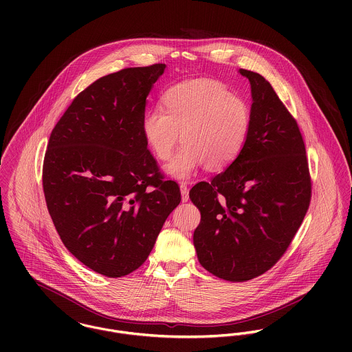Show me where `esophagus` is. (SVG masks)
Masks as SVG:
<instances>
[{"mask_svg":"<svg viewBox=\"0 0 352 352\" xmlns=\"http://www.w3.org/2000/svg\"><path fill=\"white\" fill-rule=\"evenodd\" d=\"M180 191H182V201H188V199H190V190H188L187 184L182 183V184H180Z\"/></svg>","mask_w":352,"mask_h":352,"instance_id":"esophagus-1","label":"esophagus"}]
</instances>
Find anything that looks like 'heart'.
Wrapping results in <instances>:
<instances>
[{
	"label": "heart",
	"instance_id": "1",
	"mask_svg": "<svg viewBox=\"0 0 352 352\" xmlns=\"http://www.w3.org/2000/svg\"><path fill=\"white\" fill-rule=\"evenodd\" d=\"M162 107L144 113L142 134L161 161L170 158L182 140L183 146L166 166L176 179L191 177L203 164L210 170L223 169L240 154L250 133L248 104L212 80L168 88Z\"/></svg>",
	"mask_w": 352,
	"mask_h": 352
}]
</instances>
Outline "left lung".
<instances>
[{"instance_id": "left-lung-1", "label": "left lung", "mask_w": 352, "mask_h": 352, "mask_svg": "<svg viewBox=\"0 0 352 352\" xmlns=\"http://www.w3.org/2000/svg\"><path fill=\"white\" fill-rule=\"evenodd\" d=\"M240 73L250 80L253 99L245 144L228 169L190 191L201 210L194 232L199 263L230 282L251 280L279 261L311 199L297 120L263 76Z\"/></svg>"}]
</instances>
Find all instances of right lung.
Masks as SVG:
<instances>
[{"label": "right lung", "mask_w": 352, "mask_h": 352, "mask_svg": "<svg viewBox=\"0 0 352 352\" xmlns=\"http://www.w3.org/2000/svg\"><path fill=\"white\" fill-rule=\"evenodd\" d=\"M164 63L126 67L80 92L51 131L42 182L55 229L95 272L124 276L141 267L180 187L161 172L142 118Z\"/></svg>", "instance_id": "right-lung-1"}]
</instances>
